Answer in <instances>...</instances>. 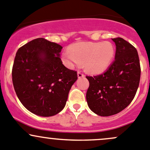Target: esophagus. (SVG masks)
Here are the masks:
<instances>
[{"instance_id": "34e87169", "label": "esophagus", "mask_w": 150, "mask_h": 150, "mask_svg": "<svg viewBox=\"0 0 150 150\" xmlns=\"http://www.w3.org/2000/svg\"><path fill=\"white\" fill-rule=\"evenodd\" d=\"M78 78H83V77H84V74L82 72H81V71H78Z\"/></svg>"}]
</instances>
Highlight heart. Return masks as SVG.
Instances as JSON below:
<instances>
[{
  "mask_svg": "<svg viewBox=\"0 0 150 150\" xmlns=\"http://www.w3.org/2000/svg\"><path fill=\"white\" fill-rule=\"evenodd\" d=\"M115 55V48L110 42H81L75 43L64 52L62 61L69 67L83 64L90 73L104 72L111 64Z\"/></svg>",
  "mask_w": 150,
  "mask_h": 150,
  "instance_id": "obj_1",
  "label": "heart"
}]
</instances>
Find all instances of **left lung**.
Listing matches in <instances>:
<instances>
[{
	"mask_svg": "<svg viewBox=\"0 0 150 150\" xmlns=\"http://www.w3.org/2000/svg\"><path fill=\"white\" fill-rule=\"evenodd\" d=\"M112 40L116 45L114 62L104 73L86 76L89 81L88 105L93 112L104 117L117 114L129 105L137 93L141 76L135 47L122 38Z\"/></svg>",
	"mask_w": 150,
	"mask_h": 150,
	"instance_id": "1",
	"label": "left lung"
}]
</instances>
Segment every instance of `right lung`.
<instances>
[{
    "label": "right lung",
    "instance_id": "obj_1",
    "mask_svg": "<svg viewBox=\"0 0 150 150\" xmlns=\"http://www.w3.org/2000/svg\"><path fill=\"white\" fill-rule=\"evenodd\" d=\"M62 47L43 38L20 47L12 67V81L21 103L33 114L55 115L63 110L71 87L78 79L59 55Z\"/></svg>",
    "mask_w": 150,
    "mask_h": 150
}]
</instances>
